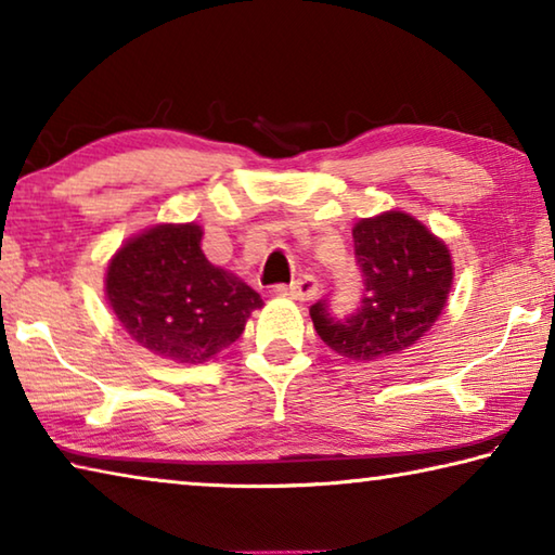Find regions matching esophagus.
<instances>
[{
  "label": "esophagus",
  "mask_w": 555,
  "mask_h": 555,
  "mask_svg": "<svg viewBox=\"0 0 555 555\" xmlns=\"http://www.w3.org/2000/svg\"><path fill=\"white\" fill-rule=\"evenodd\" d=\"M276 294L296 298V300H311L318 294V281L313 276L304 274V276H298L296 281H291V284H279Z\"/></svg>",
  "instance_id": "1"
}]
</instances>
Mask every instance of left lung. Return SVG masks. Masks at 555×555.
Instances as JSON below:
<instances>
[{"mask_svg":"<svg viewBox=\"0 0 555 555\" xmlns=\"http://www.w3.org/2000/svg\"><path fill=\"white\" fill-rule=\"evenodd\" d=\"M352 240L362 274L360 304L340 318L321 298L311 306L315 333L350 360L406 350L443 311L453 284L450 251L418 220L397 210L360 220Z\"/></svg>","mask_w":555,"mask_h":555,"instance_id":"left-lung-1","label":"left lung"}]
</instances>
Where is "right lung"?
<instances>
[{
	"mask_svg": "<svg viewBox=\"0 0 555 555\" xmlns=\"http://www.w3.org/2000/svg\"><path fill=\"white\" fill-rule=\"evenodd\" d=\"M198 224H158L121 247L107 269V300L139 345L176 362H205L232 345L249 313L264 306L255 288L212 267Z\"/></svg>",
	"mask_w": 555,
	"mask_h": 555,
	"instance_id": "right-lung-1",
	"label": "right lung"
}]
</instances>
